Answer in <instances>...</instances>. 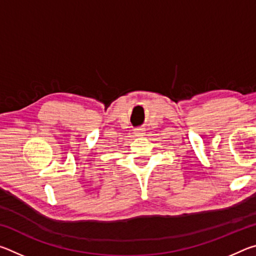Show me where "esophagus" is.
Masks as SVG:
<instances>
[{
    "label": "esophagus",
    "mask_w": 256,
    "mask_h": 256,
    "mask_svg": "<svg viewBox=\"0 0 256 256\" xmlns=\"http://www.w3.org/2000/svg\"><path fill=\"white\" fill-rule=\"evenodd\" d=\"M134 131H136V136H138V134H142V128H138L134 130Z\"/></svg>",
    "instance_id": "34e87169"
}]
</instances>
